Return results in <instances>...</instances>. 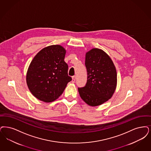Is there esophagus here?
Returning <instances> with one entry per match:
<instances>
[{"instance_id":"esophagus-1","label":"esophagus","mask_w":151,"mask_h":151,"mask_svg":"<svg viewBox=\"0 0 151 151\" xmlns=\"http://www.w3.org/2000/svg\"><path fill=\"white\" fill-rule=\"evenodd\" d=\"M75 80H76V76H73L72 77V83H74L75 82Z\"/></svg>"}]
</instances>
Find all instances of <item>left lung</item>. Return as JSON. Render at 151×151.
<instances>
[{
    "label": "left lung",
    "instance_id": "left-lung-1",
    "mask_svg": "<svg viewBox=\"0 0 151 151\" xmlns=\"http://www.w3.org/2000/svg\"><path fill=\"white\" fill-rule=\"evenodd\" d=\"M87 82L78 88L80 96L91 106H97L109 100L117 85L115 65L108 54L102 49H91L85 55Z\"/></svg>",
    "mask_w": 151,
    "mask_h": 151
}]
</instances>
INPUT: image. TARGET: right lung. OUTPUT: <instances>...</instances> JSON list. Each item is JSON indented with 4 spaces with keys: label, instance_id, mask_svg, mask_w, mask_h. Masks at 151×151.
Masks as SVG:
<instances>
[{
    "label": "right lung",
    "instance_id": "right-lung-1",
    "mask_svg": "<svg viewBox=\"0 0 151 151\" xmlns=\"http://www.w3.org/2000/svg\"><path fill=\"white\" fill-rule=\"evenodd\" d=\"M66 52L61 45H50L42 49L31 61L26 83L37 99L45 102L54 101L72 80L68 75V67L64 60Z\"/></svg>",
    "mask_w": 151,
    "mask_h": 151
}]
</instances>
